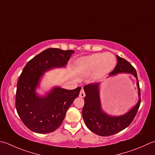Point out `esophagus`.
<instances>
[{
  "mask_svg": "<svg viewBox=\"0 0 155 155\" xmlns=\"http://www.w3.org/2000/svg\"><path fill=\"white\" fill-rule=\"evenodd\" d=\"M84 96H85V93H84V89H82L81 90L80 93H79V97H84Z\"/></svg>",
  "mask_w": 155,
  "mask_h": 155,
  "instance_id": "obj_1",
  "label": "esophagus"
}]
</instances>
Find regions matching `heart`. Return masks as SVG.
Segmentation results:
<instances>
[{"label":"heart","instance_id":"1","mask_svg":"<svg viewBox=\"0 0 155 155\" xmlns=\"http://www.w3.org/2000/svg\"><path fill=\"white\" fill-rule=\"evenodd\" d=\"M116 57L111 53H97L82 60L78 63L77 71L84 76L93 73V78L97 81L110 73L116 66Z\"/></svg>","mask_w":155,"mask_h":155}]
</instances>
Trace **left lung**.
Wrapping results in <instances>:
<instances>
[{"mask_svg": "<svg viewBox=\"0 0 155 155\" xmlns=\"http://www.w3.org/2000/svg\"><path fill=\"white\" fill-rule=\"evenodd\" d=\"M117 63L110 75H115L120 72L131 73L137 78L138 95L140 99L135 107L125 115L119 117H111L101 110L99 95V84L90 83L84 87L86 96L83 109V117L86 126L91 131L101 136L114 135L126 128L134 119L140 107V90L136 69L129 62L117 55Z\"/></svg>", "mask_w": 155, "mask_h": 155, "instance_id": "obj_1", "label": "left lung"}]
</instances>
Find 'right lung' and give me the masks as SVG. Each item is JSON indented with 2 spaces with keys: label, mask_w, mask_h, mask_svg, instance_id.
I'll list each match as a JSON object with an SVG mask.
<instances>
[{
  "label": "right lung",
  "mask_w": 155,
  "mask_h": 155,
  "mask_svg": "<svg viewBox=\"0 0 155 155\" xmlns=\"http://www.w3.org/2000/svg\"><path fill=\"white\" fill-rule=\"evenodd\" d=\"M73 50L48 48L27 63L17 84L15 107L21 121L31 131L50 133L58 128L81 87L66 90L56 87L45 97L36 96L35 89L44 72L66 66Z\"/></svg>",
  "instance_id": "add662e5"
}]
</instances>
